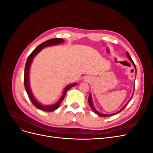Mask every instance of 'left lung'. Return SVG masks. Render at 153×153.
I'll use <instances>...</instances> for the list:
<instances>
[{"instance_id":"1","label":"left lung","mask_w":153,"mask_h":153,"mask_svg":"<svg viewBox=\"0 0 153 153\" xmlns=\"http://www.w3.org/2000/svg\"><path fill=\"white\" fill-rule=\"evenodd\" d=\"M126 56L129 58V61H130L131 62H132V64H133V66H134V67H135V72H136V75H137V68H136V66H135V63L133 62V60L131 59V57H130V55H129V53L127 52H126ZM134 89H135V84H134ZM133 93H134V91H133V94H132V96H131V98L129 99V100L127 102V103L124 105V106L123 108H122L121 110H120L119 111H118V112H115V113H114V114H101V113H100V112H99L98 110H97L96 108H95V107L94 106V105H93V102H92V96H91V94H89V98H88V102H89V105H90V106H91V108H92V110L94 111V113L95 114H96L97 115H98L99 116H100V117H108V116H111V115H115V114H118V113H119V112H121V111L126 107V105H128V103L129 102V101L131 100V99L132 98V97H133Z\"/></svg>"}]
</instances>
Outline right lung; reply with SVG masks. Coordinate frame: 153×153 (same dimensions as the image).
<instances>
[{
  "label": "right lung",
  "mask_w": 153,
  "mask_h": 153,
  "mask_svg": "<svg viewBox=\"0 0 153 153\" xmlns=\"http://www.w3.org/2000/svg\"><path fill=\"white\" fill-rule=\"evenodd\" d=\"M64 41V40L61 38H53V39H51L45 41V42L40 44L38 47H37L33 51V52H32L29 55V56L28 57V58H27V62L25 64V71H24V86H25V89L27 91V94H28V96L30 98L32 103L34 105L35 107H36L37 108H38L39 110L46 111V112H52V111H54L56 109H57L59 105L61 103V102L64 99V97H65V96H66L67 91L72 87L75 86L77 84L76 83H75V84H72L67 85L65 87V89H64L63 93H62V96L61 97V98L59 99V100L56 103H55L52 105H43L42 104H41L40 103H39L38 101H37V100L34 98V95L32 93V91H31L30 87V84H29L30 67L31 63L32 62V60H33L34 57L40 52L41 50H43L45 47H50V46L56 45H59L61 43H63Z\"/></svg>",
  "instance_id": "right-lung-1"
}]
</instances>
